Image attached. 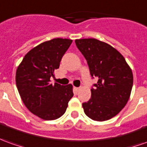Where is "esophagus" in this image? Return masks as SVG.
Returning a JSON list of instances; mask_svg holds the SVG:
<instances>
[{
  "label": "esophagus",
  "mask_w": 147,
  "mask_h": 147,
  "mask_svg": "<svg viewBox=\"0 0 147 147\" xmlns=\"http://www.w3.org/2000/svg\"><path fill=\"white\" fill-rule=\"evenodd\" d=\"M74 89H75V91H80V88H76V87H75V88H74Z\"/></svg>",
  "instance_id": "esophagus-1"
}]
</instances>
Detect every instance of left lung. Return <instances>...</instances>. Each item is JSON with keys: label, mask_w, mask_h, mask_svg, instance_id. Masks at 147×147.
<instances>
[{"label": "left lung", "mask_w": 147, "mask_h": 147, "mask_svg": "<svg viewBox=\"0 0 147 147\" xmlns=\"http://www.w3.org/2000/svg\"><path fill=\"white\" fill-rule=\"evenodd\" d=\"M77 48L88 62L92 77L98 78L91 97L83 103L84 113L95 121L115 116L129 100L133 86L130 66L119 51L94 38L76 40Z\"/></svg>", "instance_id": "obj_1"}]
</instances>
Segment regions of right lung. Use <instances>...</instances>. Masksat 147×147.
Here are the masks:
<instances>
[{
    "label": "right lung",
    "instance_id": "right-lung-1",
    "mask_svg": "<svg viewBox=\"0 0 147 147\" xmlns=\"http://www.w3.org/2000/svg\"><path fill=\"white\" fill-rule=\"evenodd\" d=\"M71 43V40L62 38L41 43L28 52L16 69V87L24 104L42 119L62 116L74 95L71 84L50 83Z\"/></svg>",
    "mask_w": 147,
    "mask_h": 147
}]
</instances>
